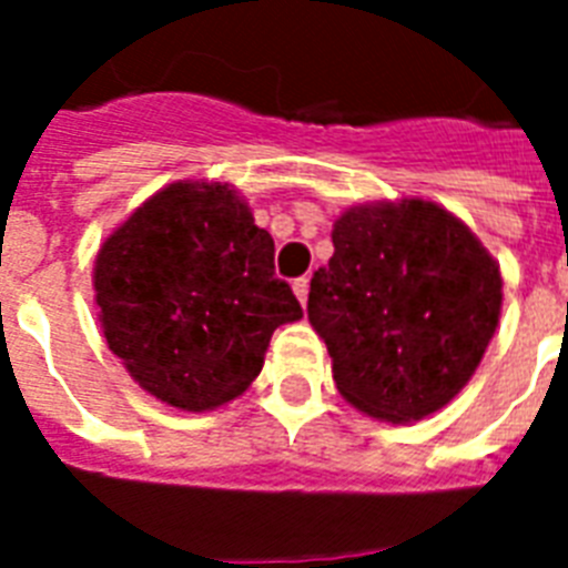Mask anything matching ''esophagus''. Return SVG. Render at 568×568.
I'll return each mask as SVG.
<instances>
[{
	"label": "esophagus",
	"mask_w": 568,
	"mask_h": 568,
	"mask_svg": "<svg viewBox=\"0 0 568 568\" xmlns=\"http://www.w3.org/2000/svg\"><path fill=\"white\" fill-rule=\"evenodd\" d=\"M294 294H297V301L303 303V306H306V297H310V280H306V276H301V280H294Z\"/></svg>",
	"instance_id": "34e87169"
}]
</instances>
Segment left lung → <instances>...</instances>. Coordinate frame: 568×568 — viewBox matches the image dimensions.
Segmentation results:
<instances>
[{"label": "left lung", "mask_w": 568, "mask_h": 568, "mask_svg": "<svg viewBox=\"0 0 568 568\" xmlns=\"http://www.w3.org/2000/svg\"><path fill=\"white\" fill-rule=\"evenodd\" d=\"M310 285L338 395L377 422H422L463 392L501 318V267L457 214L404 196L351 205Z\"/></svg>", "instance_id": "8db88e82"}]
</instances>
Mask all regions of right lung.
<instances>
[{"instance_id":"right-lung-1","label":"right lung","mask_w":568,"mask_h":568,"mask_svg":"<svg viewBox=\"0 0 568 568\" xmlns=\"http://www.w3.org/2000/svg\"><path fill=\"white\" fill-rule=\"evenodd\" d=\"M102 336L129 377L185 413L244 395L276 327L303 318L274 239L226 182L180 180L138 205L93 258Z\"/></svg>"}]
</instances>
